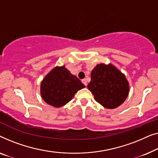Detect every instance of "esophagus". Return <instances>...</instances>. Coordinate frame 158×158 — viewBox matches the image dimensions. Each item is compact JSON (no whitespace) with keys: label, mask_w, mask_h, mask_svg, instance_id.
<instances>
[{"label":"esophagus","mask_w":158,"mask_h":158,"mask_svg":"<svg viewBox=\"0 0 158 158\" xmlns=\"http://www.w3.org/2000/svg\"><path fill=\"white\" fill-rule=\"evenodd\" d=\"M81 81H82V83H83V84H84V85L86 86V84H87V83H86V79H82Z\"/></svg>","instance_id":"34e87169"}]
</instances>
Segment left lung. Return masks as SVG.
Returning <instances> with one entry per match:
<instances>
[{"mask_svg":"<svg viewBox=\"0 0 158 158\" xmlns=\"http://www.w3.org/2000/svg\"><path fill=\"white\" fill-rule=\"evenodd\" d=\"M87 87L94 99L107 109L121 105L128 96L130 86L124 74L113 66L99 64L91 73V81Z\"/></svg>","mask_w":158,"mask_h":158,"instance_id":"1","label":"left lung"}]
</instances>
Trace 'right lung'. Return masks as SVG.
I'll return each mask as SVG.
<instances>
[{"label": "right lung", "instance_id": "right-lung-1", "mask_svg": "<svg viewBox=\"0 0 158 158\" xmlns=\"http://www.w3.org/2000/svg\"><path fill=\"white\" fill-rule=\"evenodd\" d=\"M85 87L65 66H56L44 77L41 84L42 99L54 107H61L71 101L79 90Z\"/></svg>", "mask_w": 158, "mask_h": 158}]
</instances>
